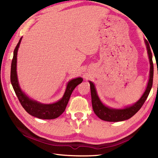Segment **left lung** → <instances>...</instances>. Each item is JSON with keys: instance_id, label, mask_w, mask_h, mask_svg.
<instances>
[{"instance_id": "obj_1", "label": "left lung", "mask_w": 158, "mask_h": 158, "mask_svg": "<svg viewBox=\"0 0 158 158\" xmlns=\"http://www.w3.org/2000/svg\"><path fill=\"white\" fill-rule=\"evenodd\" d=\"M145 44L148 53L149 62H150V74L149 79L148 83H147V88L145 92L143 94L138 101L133 105L126 107L123 109H115L109 108V107L103 105L100 101L95 88L94 84L91 81L89 82L90 90H91V96H92V104L94 112L98 116L100 119L102 120L106 121V122H122L126 119H130L134 115L139 111L140 109L143 105L144 102H145L147 97H148L151 89L153 85V64L152 60V53L151 51L150 45L149 42L145 40Z\"/></svg>"}]
</instances>
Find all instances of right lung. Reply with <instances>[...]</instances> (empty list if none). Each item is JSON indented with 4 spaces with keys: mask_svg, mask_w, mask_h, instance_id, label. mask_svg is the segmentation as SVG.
Wrapping results in <instances>:
<instances>
[{
    "mask_svg": "<svg viewBox=\"0 0 158 158\" xmlns=\"http://www.w3.org/2000/svg\"><path fill=\"white\" fill-rule=\"evenodd\" d=\"M22 39V37L19 39L18 45H16L14 49L11 62V82L13 89H14L15 94L18 96L19 101L21 103L23 108L30 115L43 119H56L60 115H62L64 111L73 91L77 85L83 81V79L81 77H78V78L70 80L67 84L66 91L63 97L55 103L47 105V104H42L30 99L20 89L16 71L17 54H18V50Z\"/></svg>",
    "mask_w": 158,
    "mask_h": 158,
    "instance_id": "add662e5",
    "label": "right lung"
}]
</instances>
